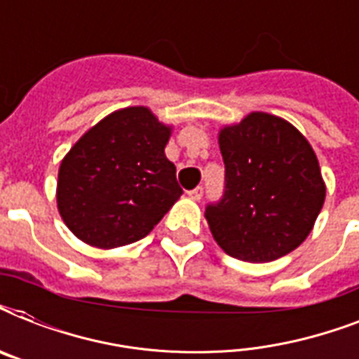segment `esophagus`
I'll return each instance as SVG.
<instances>
[{
  "label": "esophagus",
  "instance_id": "esophagus-1",
  "mask_svg": "<svg viewBox=\"0 0 359 359\" xmlns=\"http://www.w3.org/2000/svg\"><path fill=\"white\" fill-rule=\"evenodd\" d=\"M188 196H190V199H194V201H199L203 197V188L201 186H197V188H194V190L188 191Z\"/></svg>",
  "mask_w": 359,
  "mask_h": 359
}]
</instances>
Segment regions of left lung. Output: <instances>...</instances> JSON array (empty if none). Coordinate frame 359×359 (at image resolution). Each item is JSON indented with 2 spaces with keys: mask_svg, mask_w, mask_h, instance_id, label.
Here are the masks:
<instances>
[{
  "mask_svg": "<svg viewBox=\"0 0 359 359\" xmlns=\"http://www.w3.org/2000/svg\"><path fill=\"white\" fill-rule=\"evenodd\" d=\"M225 190L205 210L210 233L227 255L270 262L307 238L326 186L315 151L290 123L253 111L219 130Z\"/></svg>",
  "mask_w": 359,
  "mask_h": 359,
  "instance_id": "obj_1",
  "label": "left lung"
}]
</instances>
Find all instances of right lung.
I'll return each mask as SVG.
<instances>
[{"mask_svg":"<svg viewBox=\"0 0 359 359\" xmlns=\"http://www.w3.org/2000/svg\"><path fill=\"white\" fill-rule=\"evenodd\" d=\"M171 126L145 106L109 114L76 141L57 175V208L81 242L111 250L154 229L182 196L165 156Z\"/></svg>","mask_w":359,"mask_h":359,"instance_id":"add662e5","label":"right lung"}]
</instances>
